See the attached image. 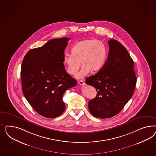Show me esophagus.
<instances>
[{
  "instance_id": "esophagus-1",
  "label": "esophagus",
  "mask_w": 156,
  "mask_h": 156,
  "mask_svg": "<svg viewBox=\"0 0 156 156\" xmlns=\"http://www.w3.org/2000/svg\"><path fill=\"white\" fill-rule=\"evenodd\" d=\"M78 83L80 85V86H85V82L83 81V80H78Z\"/></svg>"
}]
</instances>
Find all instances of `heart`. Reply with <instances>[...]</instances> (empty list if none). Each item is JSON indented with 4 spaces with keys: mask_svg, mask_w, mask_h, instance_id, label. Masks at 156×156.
<instances>
[{
    "mask_svg": "<svg viewBox=\"0 0 156 156\" xmlns=\"http://www.w3.org/2000/svg\"><path fill=\"white\" fill-rule=\"evenodd\" d=\"M72 54H66L63 64L67 73L75 76L80 69V62L83 66L76 78L81 79L89 73H97L104 67L108 57V50L102 41L96 39L80 41L71 48Z\"/></svg>",
    "mask_w": 156,
    "mask_h": 156,
    "instance_id": "b5f03b06",
    "label": "heart"
}]
</instances>
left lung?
<instances>
[{
    "mask_svg": "<svg viewBox=\"0 0 156 156\" xmlns=\"http://www.w3.org/2000/svg\"><path fill=\"white\" fill-rule=\"evenodd\" d=\"M108 43L109 54L103 69L86 80L97 91L88 105L97 118H111L119 113L132 97L137 82L134 62L126 48L114 39Z\"/></svg>",
    "mask_w": 156,
    "mask_h": 156,
    "instance_id": "1",
    "label": "left lung"
}]
</instances>
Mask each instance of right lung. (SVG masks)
I'll return each mask as SVG.
<instances>
[{
	"instance_id": "right-lung-1",
	"label": "right lung",
	"mask_w": 156,
	"mask_h": 156,
	"mask_svg": "<svg viewBox=\"0 0 156 156\" xmlns=\"http://www.w3.org/2000/svg\"><path fill=\"white\" fill-rule=\"evenodd\" d=\"M70 39H51L42 47L29 50L22 61L20 75L24 97L35 112L46 118H55L63 113V95L77 83L63 64Z\"/></svg>"
}]
</instances>
